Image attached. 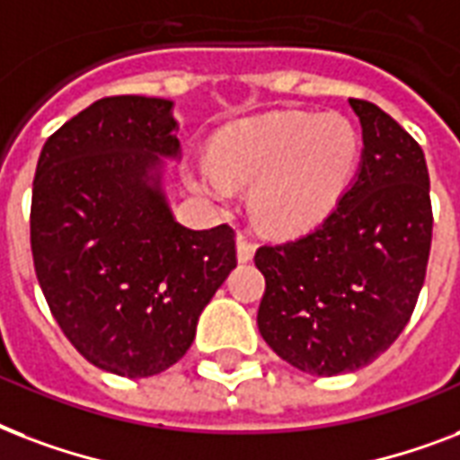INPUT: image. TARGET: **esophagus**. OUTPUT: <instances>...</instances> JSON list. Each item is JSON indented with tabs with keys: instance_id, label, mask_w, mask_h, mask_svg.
Returning <instances> with one entry per match:
<instances>
[{
	"instance_id": "obj_1",
	"label": "esophagus",
	"mask_w": 460,
	"mask_h": 460,
	"mask_svg": "<svg viewBox=\"0 0 460 460\" xmlns=\"http://www.w3.org/2000/svg\"><path fill=\"white\" fill-rule=\"evenodd\" d=\"M256 252V244L252 240H249L247 234H237V259H240L242 263L252 261V256H254Z\"/></svg>"
}]
</instances>
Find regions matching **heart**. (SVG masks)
<instances>
[{"label": "heart", "mask_w": 460, "mask_h": 460, "mask_svg": "<svg viewBox=\"0 0 460 460\" xmlns=\"http://www.w3.org/2000/svg\"><path fill=\"white\" fill-rule=\"evenodd\" d=\"M213 163H201L190 184L227 201L230 181L252 184V218L270 233L319 226L350 187L359 160L358 127L338 112H279L220 131Z\"/></svg>", "instance_id": "obj_1"}]
</instances>
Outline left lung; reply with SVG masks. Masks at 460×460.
<instances>
[{"mask_svg":"<svg viewBox=\"0 0 460 460\" xmlns=\"http://www.w3.org/2000/svg\"><path fill=\"white\" fill-rule=\"evenodd\" d=\"M362 163L343 199L312 233L256 249L266 279L259 333L316 376L355 372L411 322L432 244L425 153L375 102L350 98Z\"/></svg>","mask_w":460,"mask_h":460,"instance_id":"1","label":"left lung"}]
</instances>
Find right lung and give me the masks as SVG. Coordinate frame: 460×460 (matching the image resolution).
<instances>
[{"label": "right lung", "mask_w": 460, "mask_h": 460, "mask_svg": "<svg viewBox=\"0 0 460 460\" xmlns=\"http://www.w3.org/2000/svg\"><path fill=\"white\" fill-rule=\"evenodd\" d=\"M172 102L112 95L42 146L31 249L49 312L88 362L141 379L190 350L201 309L237 266L234 230H190L163 194L180 158Z\"/></svg>", "instance_id": "1"}]
</instances>
